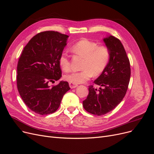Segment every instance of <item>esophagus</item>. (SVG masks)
I'll list each match as a JSON object with an SVG mask.
<instances>
[{"label": "esophagus", "instance_id": "esophagus-1", "mask_svg": "<svg viewBox=\"0 0 154 154\" xmlns=\"http://www.w3.org/2000/svg\"><path fill=\"white\" fill-rule=\"evenodd\" d=\"M69 86H70V87L71 88H75V87H77V86H78V85H77V84H72V83H69Z\"/></svg>", "mask_w": 154, "mask_h": 154}]
</instances>
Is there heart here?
<instances>
[{
    "mask_svg": "<svg viewBox=\"0 0 154 154\" xmlns=\"http://www.w3.org/2000/svg\"><path fill=\"white\" fill-rule=\"evenodd\" d=\"M71 51L75 55L84 58L82 70L72 72L66 75L67 81L74 84H82L89 80L93 75H100L108 66L111 57L110 47L106 44H100L87 38L80 40L71 47ZM61 69L66 72L71 70L69 57L66 52H62L59 58Z\"/></svg>",
    "mask_w": 154,
    "mask_h": 154,
    "instance_id": "heart-1",
    "label": "heart"
}]
</instances>
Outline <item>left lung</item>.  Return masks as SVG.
<instances>
[{
  "label": "left lung",
  "instance_id": "1",
  "mask_svg": "<svg viewBox=\"0 0 154 154\" xmlns=\"http://www.w3.org/2000/svg\"><path fill=\"white\" fill-rule=\"evenodd\" d=\"M111 51L107 68L94 83L103 87L97 89L88 86V95L83 101L84 109L90 114L103 116L115 109L125 97L131 78V65L120 40L114 36L103 39Z\"/></svg>",
  "mask_w": 154,
  "mask_h": 154
}]
</instances>
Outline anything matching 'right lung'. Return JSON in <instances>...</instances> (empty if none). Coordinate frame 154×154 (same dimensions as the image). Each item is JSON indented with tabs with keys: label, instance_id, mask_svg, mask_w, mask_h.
I'll return each instance as SVG.
<instances>
[{
	"label": "right lung",
	"instance_id": "add662e5",
	"mask_svg": "<svg viewBox=\"0 0 154 154\" xmlns=\"http://www.w3.org/2000/svg\"><path fill=\"white\" fill-rule=\"evenodd\" d=\"M68 37L55 31L40 32L24 47L19 59L18 91L26 106L38 114L55 112L63 95L70 89L67 82L49 85L62 76L59 58Z\"/></svg>",
	"mask_w": 154,
	"mask_h": 154
}]
</instances>
